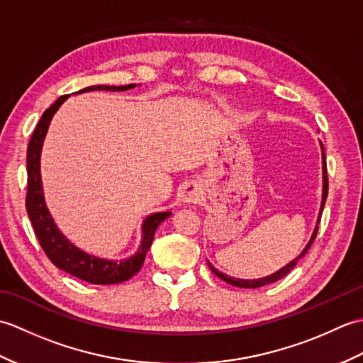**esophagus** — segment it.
Here are the masks:
<instances>
[{
	"label": "esophagus",
	"instance_id": "1",
	"mask_svg": "<svg viewBox=\"0 0 363 363\" xmlns=\"http://www.w3.org/2000/svg\"><path fill=\"white\" fill-rule=\"evenodd\" d=\"M199 196H201V189H199L196 182H189L182 187L181 198H182L184 203L196 204L199 201Z\"/></svg>",
	"mask_w": 363,
	"mask_h": 363
}]
</instances>
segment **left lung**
Instances as JSON below:
<instances>
[{"instance_id": "1", "label": "left lung", "mask_w": 363, "mask_h": 363, "mask_svg": "<svg viewBox=\"0 0 363 363\" xmlns=\"http://www.w3.org/2000/svg\"><path fill=\"white\" fill-rule=\"evenodd\" d=\"M321 146H323V145H321ZM323 179H325V184H323V201H321V211H320V218H318V223H320V220H321V212H323V209H325V203H326V198H328V189H329V182H328V168H326V156H325V151H323ZM317 234H318V226H317V229H315V233H313V235H312V238H311L309 245L306 246V250H304L303 252H301V256H299L298 259H295L293 262H290V264H289L287 267L281 268L279 272H276L274 274H272V276H267V277H262V279H254V281L234 279V277H229V276H226V274L220 273L218 269H215L211 264H209V267H211L212 272L220 277V279H223V281L228 282V284H230V285H235V287H242V289H259V287H264V285L273 284V282H276V281L282 279V277H284L285 274H289V273L291 272V269L296 267L298 260H299L301 257H304V256H306V252L309 251V248L312 246V243H313V240H315V237H317Z\"/></svg>"}]
</instances>
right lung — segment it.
<instances>
[{
	"label": "right lung",
	"instance_id": "right-lung-1",
	"mask_svg": "<svg viewBox=\"0 0 363 363\" xmlns=\"http://www.w3.org/2000/svg\"><path fill=\"white\" fill-rule=\"evenodd\" d=\"M135 87V84H129V86H91L86 87L76 94H82V91H91V90H107V91H125L128 89ZM68 95L60 96L56 103L51 104L42 115L40 121L35 126L33 135L28 145V156H26V168H28V191H26V211L28 217L33 223L34 233L38 243H40L42 250L46 256L57 268L64 269L65 273L72 274L78 279H82L90 284L106 285V284H120L130 279L134 274L138 273L142 268L143 260L146 257V252L150 251L154 234L156 229L164 220H167L169 212H160L152 213L143 223V240L138 252L135 256L129 257L126 260L113 262V260H104L90 256L84 251L78 250L73 243H70L67 238L60 234V230L54 225L51 215L46 209L43 191H42V179H40V151L43 145V138L48 129L50 121L52 115L60 107Z\"/></svg>",
	"mask_w": 363,
	"mask_h": 363
}]
</instances>
